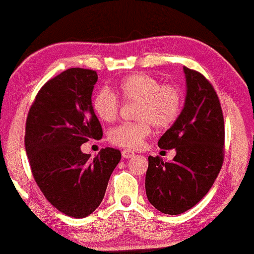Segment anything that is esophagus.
I'll use <instances>...</instances> for the list:
<instances>
[{
  "label": "esophagus",
  "instance_id": "34e87169",
  "mask_svg": "<svg viewBox=\"0 0 254 254\" xmlns=\"http://www.w3.org/2000/svg\"><path fill=\"white\" fill-rule=\"evenodd\" d=\"M122 155H123L124 159H130V157H132L135 154H133V151H131L129 149H124L122 151Z\"/></svg>",
  "mask_w": 254,
  "mask_h": 254
}]
</instances>
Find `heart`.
I'll return each instance as SVG.
<instances>
[{"label": "heart", "instance_id": "obj_1", "mask_svg": "<svg viewBox=\"0 0 254 254\" xmlns=\"http://www.w3.org/2000/svg\"><path fill=\"white\" fill-rule=\"evenodd\" d=\"M119 94L127 103H136V122L124 123L111 130V143L127 149H137L150 136L153 125L167 127L176 121L182 106V94L172 84H161L148 74H133L119 83ZM94 112L101 121H115L118 116L119 100L110 89L104 88L93 101Z\"/></svg>", "mask_w": 254, "mask_h": 254}]
</instances>
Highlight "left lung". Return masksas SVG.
Listing matches in <instances>:
<instances>
[{"instance_id":"obj_1","label":"left lung","mask_w":254,"mask_h":254,"mask_svg":"<svg viewBox=\"0 0 254 254\" xmlns=\"http://www.w3.org/2000/svg\"><path fill=\"white\" fill-rule=\"evenodd\" d=\"M186 98L174 124L157 144L176 148V156L164 162L148 157L145 193L151 205L168 215H179L208 193L220 173L224 155V122L212 84L200 72L184 66Z\"/></svg>"}]
</instances>
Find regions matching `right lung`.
Listing matches in <instances>:
<instances>
[{
	"mask_svg": "<svg viewBox=\"0 0 254 254\" xmlns=\"http://www.w3.org/2000/svg\"><path fill=\"white\" fill-rule=\"evenodd\" d=\"M97 71L70 68L38 92L26 121L25 148L37 185L57 210L82 218L100 205L122 154L105 148L94 159L81 144L100 139L92 105Z\"/></svg>",
	"mask_w": 254,
	"mask_h": 254,
	"instance_id": "right-lung-1",
	"label": "right lung"
}]
</instances>
